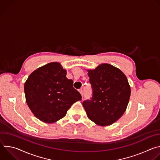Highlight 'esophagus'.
I'll return each mask as SVG.
<instances>
[{
  "label": "esophagus",
  "mask_w": 160,
  "mask_h": 160,
  "mask_svg": "<svg viewBox=\"0 0 160 160\" xmlns=\"http://www.w3.org/2000/svg\"><path fill=\"white\" fill-rule=\"evenodd\" d=\"M79 92H80V93L81 94L82 96H83V91L82 88H80V89L79 90Z\"/></svg>",
  "instance_id": "1"
}]
</instances>
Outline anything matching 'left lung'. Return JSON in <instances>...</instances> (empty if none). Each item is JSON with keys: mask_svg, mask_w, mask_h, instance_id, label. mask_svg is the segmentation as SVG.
Returning a JSON list of instances; mask_svg holds the SVG:
<instances>
[{"mask_svg": "<svg viewBox=\"0 0 160 160\" xmlns=\"http://www.w3.org/2000/svg\"><path fill=\"white\" fill-rule=\"evenodd\" d=\"M88 76L92 95L82 103L87 117L98 125H111L123 115L127 107L130 96L127 78L118 68L109 64L88 70Z\"/></svg>", "mask_w": 160, "mask_h": 160, "instance_id": "8db88e82", "label": "left lung"}]
</instances>
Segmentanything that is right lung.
I'll use <instances>...</instances> for the list:
<instances>
[{"instance_id":"obj_1","label":"right lung","mask_w":160,"mask_h":160,"mask_svg":"<svg viewBox=\"0 0 160 160\" xmlns=\"http://www.w3.org/2000/svg\"><path fill=\"white\" fill-rule=\"evenodd\" d=\"M58 62L45 64L30 74L25 83L27 103L34 115L45 123L63 118L72 105L82 99Z\"/></svg>"}]
</instances>
